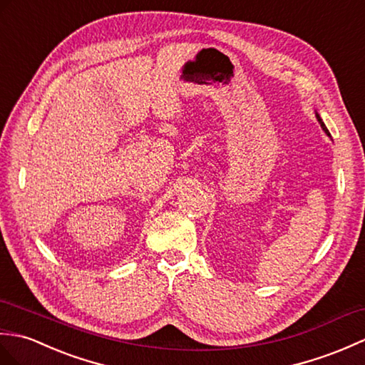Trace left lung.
I'll use <instances>...</instances> for the list:
<instances>
[{"mask_svg":"<svg viewBox=\"0 0 365 365\" xmlns=\"http://www.w3.org/2000/svg\"><path fill=\"white\" fill-rule=\"evenodd\" d=\"M315 117H317V121H319V123H320V126H322V129H323V131H325V134L328 135V137H331V134H329V131H328V129H327V126H325V123H323V121H322V118H320V115L317 114V112H315Z\"/></svg>","mask_w":365,"mask_h":365,"instance_id":"obj_1","label":"left lung"}]
</instances>
